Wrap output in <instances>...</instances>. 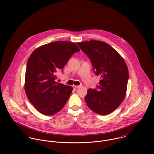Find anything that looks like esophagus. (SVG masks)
<instances>
[{
    "label": "esophagus",
    "instance_id": "esophagus-1",
    "mask_svg": "<svg viewBox=\"0 0 154 154\" xmlns=\"http://www.w3.org/2000/svg\"><path fill=\"white\" fill-rule=\"evenodd\" d=\"M72 87H73V88H74V89H78V88H79L80 86H75V85H74Z\"/></svg>",
    "mask_w": 154,
    "mask_h": 154
}]
</instances>
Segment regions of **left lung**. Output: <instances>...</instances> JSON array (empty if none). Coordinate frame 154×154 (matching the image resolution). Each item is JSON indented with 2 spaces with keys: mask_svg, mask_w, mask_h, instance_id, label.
Wrapping results in <instances>:
<instances>
[{
  "mask_svg": "<svg viewBox=\"0 0 154 154\" xmlns=\"http://www.w3.org/2000/svg\"><path fill=\"white\" fill-rule=\"evenodd\" d=\"M92 62L93 71L100 75L97 89H89L85 97L90 109L97 114L108 115L123 102L128 80L127 65L121 55L105 42L90 40L77 43Z\"/></svg>",
  "mask_w": 154,
  "mask_h": 154,
  "instance_id": "left-lung-1",
  "label": "left lung"
}]
</instances>
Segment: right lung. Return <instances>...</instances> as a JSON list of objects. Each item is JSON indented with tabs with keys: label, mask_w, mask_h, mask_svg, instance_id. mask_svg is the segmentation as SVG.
<instances>
[{
	"label": "right lung",
	"mask_w": 154,
	"mask_h": 154,
	"mask_svg": "<svg viewBox=\"0 0 154 154\" xmlns=\"http://www.w3.org/2000/svg\"><path fill=\"white\" fill-rule=\"evenodd\" d=\"M79 51L75 43L57 41L43 45L31 54L24 88L29 100L41 114L54 115L65 105L73 88L55 82L57 72Z\"/></svg>",
	"instance_id": "1"
}]
</instances>
